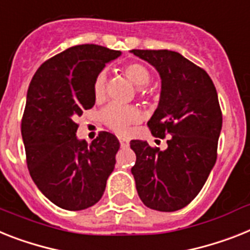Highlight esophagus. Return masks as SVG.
<instances>
[{
    "mask_svg": "<svg viewBox=\"0 0 250 250\" xmlns=\"http://www.w3.org/2000/svg\"><path fill=\"white\" fill-rule=\"evenodd\" d=\"M119 144H121L122 148H127L129 146L128 140H125V138H123V137H119Z\"/></svg>",
    "mask_w": 250,
    "mask_h": 250,
    "instance_id": "34e87169",
    "label": "esophagus"
}]
</instances>
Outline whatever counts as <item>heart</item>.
Wrapping results in <instances>:
<instances>
[{"mask_svg":"<svg viewBox=\"0 0 250 250\" xmlns=\"http://www.w3.org/2000/svg\"><path fill=\"white\" fill-rule=\"evenodd\" d=\"M123 72L132 83L137 86L138 94L145 96L147 94V87L151 80V73L146 66L138 62H131L123 67ZM106 72L102 71L96 75L93 83V94L96 102H102L105 96ZM100 119L104 125L118 135H128L132 125L142 121V114L135 106H123L110 104L100 113Z\"/></svg>","mask_w":250,"mask_h":250,"instance_id":"obj_1","label":"heart"}]
</instances>
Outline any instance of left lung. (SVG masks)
<instances>
[{
	"mask_svg": "<svg viewBox=\"0 0 250 250\" xmlns=\"http://www.w3.org/2000/svg\"><path fill=\"white\" fill-rule=\"evenodd\" d=\"M132 53L160 73V102L147 125L155 137H169L164 151L131 141L136 152L131 171L145 206L173 212L196 198L215 165L222 127L219 98L206 71L182 54L167 49Z\"/></svg>",
	"mask_w": 250,
	"mask_h": 250,
	"instance_id": "obj_1",
	"label": "left lung"
}]
</instances>
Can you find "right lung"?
Here are the masks:
<instances>
[{
	"instance_id": "obj_1",
	"label": "right lung",
	"mask_w": 250,
	"mask_h": 250,
	"mask_svg": "<svg viewBox=\"0 0 250 250\" xmlns=\"http://www.w3.org/2000/svg\"><path fill=\"white\" fill-rule=\"evenodd\" d=\"M119 50L81 44L56 54L37 70L29 85L21 135L29 173L50 202L68 211L94 206L114 170L118 138L99 132L79 141L76 118L95 104L93 83Z\"/></svg>"
}]
</instances>
